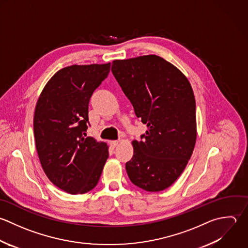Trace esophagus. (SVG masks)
<instances>
[{
  "label": "esophagus",
  "mask_w": 248,
  "mask_h": 248,
  "mask_svg": "<svg viewBox=\"0 0 248 248\" xmlns=\"http://www.w3.org/2000/svg\"><path fill=\"white\" fill-rule=\"evenodd\" d=\"M119 143H120V142H119V141H113V142H112V143H111V146H112V148H114V149H115V148H116V147H118V145H119Z\"/></svg>",
  "instance_id": "1"
}]
</instances>
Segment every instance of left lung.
I'll list each match as a JSON object with an SVG mask.
<instances>
[{"instance_id":"left-lung-1","label":"left lung","mask_w":248,"mask_h":248,"mask_svg":"<svg viewBox=\"0 0 248 248\" xmlns=\"http://www.w3.org/2000/svg\"><path fill=\"white\" fill-rule=\"evenodd\" d=\"M112 73L148 130L132 142L129 180L150 192L172 186L196 142V103L187 78L164 59L148 55L112 62Z\"/></svg>"}]
</instances>
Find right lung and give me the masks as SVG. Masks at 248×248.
<instances>
[{"label":"right lung","instance_id":"right-lung-1","mask_svg":"<svg viewBox=\"0 0 248 248\" xmlns=\"http://www.w3.org/2000/svg\"><path fill=\"white\" fill-rule=\"evenodd\" d=\"M110 71V63L70 65L42 90L33 116L35 148L44 173L60 189L83 194L98 183L108 147L86 137L89 102Z\"/></svg>","mask_w":248,"mask_h":248}]
</instances>
